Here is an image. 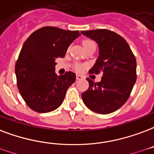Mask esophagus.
I'll return each instance as SVG.
<instances>
[{
	"label": "esophagus",
	"instance_id": "1",
	"mask_svg": "<svg viewBox=\"0 0 154 154\" xmlns=\"http://www.w3.org/2000/svg\"><path fill=\"white\" fill-rule=\"evenodd\" d=\"M76 78H77V80H82V79L83 78V77L82 76V75H77Z\"/></svg>",
	"mask_w": 154,
	"mask_h": 154
}]
</instances>
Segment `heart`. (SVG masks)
Listing matches in <instances>:
<instances>
[{
	"label": "heart",
	"instance_id": "1",
	"mask_svg": "<svg viewBox=\"0 0 154 154\" xmlns=\"http://www.w3.org/2000/svg\"><path fill=\"white\" fill-rule=\"evenodd\" d=\"M92 45H95V44H94V42H93V41H91V40H85V41L83 42V46H84V48L85 49L87 48V47H90V46H92ZM76 70L78 72L82 71V67L77 64V65L76 66Z\"/></svg>",
	"mask_w": 154,
	"mask_h": 154
}]
</instances>
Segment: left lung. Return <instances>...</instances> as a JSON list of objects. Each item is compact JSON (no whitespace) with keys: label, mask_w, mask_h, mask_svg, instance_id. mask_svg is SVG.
<instances>
[{"label":"left lung","mask_w":154,"mask_h":154,"mask_svg":"<svg viewBox=\"0 0 154 154\" xmlns=\"http://www.w3.org/2000/svg\"><path fill=\"white\" fill-rule=\"evenodd\" d=\"M96 42L99 57L89 72L103 73L100 82L87 78L89 88L82 94L86 106L93 112L109 114L128 100L136 81V60L122 36L107 29L82 31Z\"/></svg>","instance_id":"left-lung-1"}]
</instances>
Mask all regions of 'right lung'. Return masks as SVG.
Instances as JSON below:
<instances>
[{
	"label": "right lung",
	"instance_id": "add662e5",
	"mask_svg": "<svg viewBox=\"0 0 154 154\" xmlns=\"http://www.w3.org/2000/svg\"><path fill=\"white\" fill-rule=\"evenodd\" d=\"M79 36V31L44 27L25 41L15 64L17 86L25 103L35 112H51L62 104L76 74L67 72L58 76L55 60L65 56L68 46Z\"/></svg>",
	"mask_w": 154,
	"mask_h": 154
}]
</instances>
